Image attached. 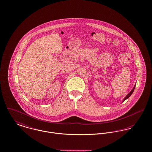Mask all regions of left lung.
Masks as SVG:
<instances>
[{
    "instance_id": "left-lung-1",
    "label": "left lung",
    "mask_w": 152,
    "mask_h": 152,
    "mask_svg": "<svg viewBox=\"0 0 152 152\" xmlns=\"http://www.w3.org/2000/svg\"><path fill=\"white\" fill-rule=\"evenodd\" d=\"M135 85L134 86V88H133V89H132V91L130 92V93H129V94H128V95H127V96L125 97V98H124V100H123L124 102L125 100H126L127 99L129 98V97H130V96L132 95V94H133V92H134V89H135Z\"/></svg>"
}]
</instances>
